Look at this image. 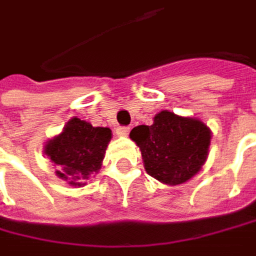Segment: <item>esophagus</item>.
Listing matches in <instances>:
<instances>
[{
	"label": "esophagus",
	"instance_id": "esophagus-1",
	"mask_svg": "<svg viewBox=\"0 0 256 256\" xmlns=\"http://www.w3.org/2000/svg\"><path fill=\"white\" fill-rule=\"evenodd\" d=\"M116 134L119 137H126L130 134V128L128 126H118L116 128Z\"/></svg>",
	"mask_w": 256,
	"mask_h": 256
}]
</instances>
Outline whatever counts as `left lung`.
<instances>
[{"instance_id":"1","label":"left lung","mask_w":256,"mask_h":256,"mask_svg":"<svg viewBox=\"0 0 256 256\" xmlns=\"http://www.w3.org/2000/svg\"><path fill=\"white\" fill-rule=\"evenodd\" d=\"M130 137L141 150L147 174L166 185H179L206 163L211 131L200 119L162 110L153 125H138Z\"/></svg>"}]
</instances>
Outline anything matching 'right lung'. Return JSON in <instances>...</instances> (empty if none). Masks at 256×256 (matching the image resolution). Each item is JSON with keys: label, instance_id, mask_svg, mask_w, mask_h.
Wrapping results in <instances>:
<instances>
[{"label": "right lung", "instance_id": "1", "mask_svg": "<svg viewBox=\"0 0 256 256\" xmlns=\"http://www.w3.org/2000/svg\"><path fill=\"white\" fill-rule=\"evenodd\" d=\"M112 131L93 126L90 122L72 118L62 132L45 144V154L56 166V176L70 185H84L82 180L100 169Z\"/></svg>", "mask_w": 256, "mask_h": 256}]
</instances>
